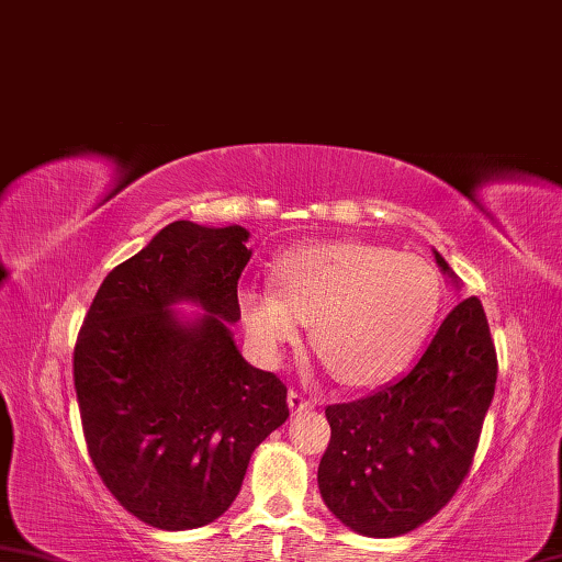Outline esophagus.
<instances>
[{
    "label": "esophagus",
    "instance_id": "1",
    "mask_svg": "<svg viewBox=\"0 0 562 562\" xmlns=\"http://www.w3.org/2000/svg\"><path fill=\"white\" fill-rule=\"evenodd\" d=\"M315 404L311 398H305L301 391H289V408L291 413H303V411H311Z\"/></svg>",
    "mask_w": 562,
    "mask_h": 562
}]
</instances>
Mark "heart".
Segmentation results:
<instances>
[{
    "mask_svg": "<svg viewBox=\"0 0 562 562\" xmlns=\"http://www.w3.org/2000/svg\"><path fill=\"white\" fill-rule=\"evenodd\" d=\"M277 295L239 299L249 340L263 357L295 345L301 323L345 384L374 386L416 352L438 311V279L420 257L359 241H327L285 254L273 269Z\"/></svg>",
    "mask_w": 562,
    "mask_h": 562,
    "instance_id": "1",
    "label": "heart"
}]
</instances>
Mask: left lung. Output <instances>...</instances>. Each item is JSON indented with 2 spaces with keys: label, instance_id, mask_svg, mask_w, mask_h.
Returning <instances> with one entry per match:
<instances>
[{
  "label": "left lung",
  "instance_id": "8db88e82",
  "mask_svg": "<svg viewBox=\"0 0 562 562\" xmlns=\"http://www.w3.org/2000/svg\"><path fill=\"white\" fill-rule=\"evenodd\" d=\"M438 267L454 277L436 251ZM496 386V349L477 295L440 323L394 384L325 408L323 502L369 538L404 536L446 506L470 474Z\"/></svg>",
  "mask_w": 562,
  "mask_h": 562
}]
</instances>
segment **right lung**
<instances>
[{
  "instance_id": "right-lung-1",
  "label": "right lung",
  "mask_w": 562,
  "mask_h": 562,
  "mask_svg": "<svg viewBox=\"0 0 562 562\" xmlns=\"http://www.w3.org/2000/svg\"><path fill=\"white\" fill-rule=\"evenodd\" d=\"M239 225L178 220L104 277L72 352L82 436L102 484L164 531L229 509L254 448L289 418L285 384L232 340L251 251ZM193 300L209 313L178 322Z\"/></svg>"
}]
</instances>
